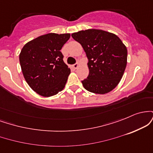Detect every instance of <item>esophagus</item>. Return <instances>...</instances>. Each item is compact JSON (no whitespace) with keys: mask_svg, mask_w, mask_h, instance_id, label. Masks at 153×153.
Segmentation results:
<instances>
[{"mask_svg":"<svg viewBox=\"0 0 153 153\" xmlns=\"http://www.w3.org/2000/svg\"><path fill=\"white\" fill-rule=\"evenodd\" d=\"M79 65H80V63L77 62V63H75V64L73 65V68H75V69H77V68L79 67Z\"/></svg>","mask_w":153,"mask_h":153,"instance_id":"34e87169","label":"esophagus"}]
</instances>
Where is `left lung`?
<instances>
[{"label": "left lung", "mask_w": 153, "mask_h": 153, "mask_svg": "<svg viewBox=\"0 0 153 153\" xmlns=\"http://www.w3.org/2000/svg\"><path fill=\"white\" fill-rule=\"evenodd\" d=\"M81 45L88 59L89 75L82 81L87 91L105 94L120 82L127 63V49L113 33L89 29L72 34Z\"/></svg>", "instance_id": "8db88e82"}]
</instances>
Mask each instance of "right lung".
Segmentation results:
<instances>
[{"label": "right lung", "mask_w": 153, "mask_h": 153, "mask_svg": "<svg viewBox=\"0 0 153 153\" xmlns=\"http://www.w3.org/2000/svg\"><path fill=\"white\" fill-rule=\"evenodd\" d=\"M70 34H49L31 40L23 47L19 62L28 85L36 94L50 97L62 91L71 73L60 52Z\"/></svg>", "instance_id": "right-lung-1"}]
</instances>
